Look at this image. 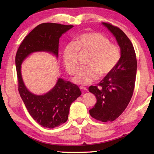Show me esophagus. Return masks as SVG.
<instances>
[{
    "label": "esophagus",
    "instance_id": "obj_1",
    "mask_svg": "<svg viewBox=\"0 0 154 154\" xmlns=\"http://www.w3.org/2000/svg\"><path fill=\"white\" fill-rule=\"evenodd\" d=\"M80 89L82 90V91H87L88 90H87V87H80Z\"/></svg>",
    "mask_w": 154,
    "mask_h": 154
}]
</instances>
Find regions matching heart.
<instances>
[{
    "label": "heart",
    "instance_id": "1",
    "mask_svg": "<svg viewBox=\"0 0 154 154\" xmlns=\"http://www.w3.org/2000/svg\"><path fill=\"white\" fill-rule=\"evenodd\" d=\"M79 51L91 54L87 65L81 68L73 77L75 83L87 85L100 77H105L115 68L120 57V50L111 44L110 40L103 35L96 32L85 33L79 35L75 44L65 48L63 59L65 68L70 75H73L79 67Z\"/></svg>",
    "mask_w": 154,
    "mask_h": 154
}]
</instances>
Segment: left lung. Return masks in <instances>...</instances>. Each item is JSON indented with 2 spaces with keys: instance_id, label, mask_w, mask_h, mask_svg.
Segmentation results:
<instances>
[{
  "instance_id": "left-lung-1",
  "label": "left lung",
  "mask_w": 154,
  "mask_h": 154,
  "mask_svg": "<svg viewBox=\"0 0 154 154\" xmlns=\"http://www.w3.org/2000/svg\"><path fill=\"white\" fill-rule=\"evenodd\" d=\"M116 38L120 48V57L114 70L97 86L89 91L94 94L97 103L89 110L90 115L102 122L113 121L126 109L132 97L137 72L136 53L132 42L118 27L102 22Z\"/></svg>"
}]
</instances>
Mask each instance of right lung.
<instances>
[{"instance_id":"obj_1","label":"right lung","mask_w":154,"mask_h":154,"mask_svg":"<svg viewBox=\"0 0 154 154\" xmlns=\"http://www.w3.org/2000/svg\"><path fill=\"white\" fill-rule=\"evenodd\" d=\"M73 27V25L55 23L38 25L24 38L16 55L20 95L31 116L44 128H54L66 122L71 103L81 92L76 85L59 77L55 86L48 93L34 94L24 83L21 65L26 57L35 52H47L57 58L60 38Z\"/></svg>"}]
</instances>
